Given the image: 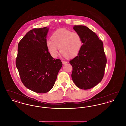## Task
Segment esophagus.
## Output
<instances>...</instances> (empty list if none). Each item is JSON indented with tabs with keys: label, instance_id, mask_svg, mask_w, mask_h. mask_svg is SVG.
Masks as SVG:
<instances>
[{
	"label": "esophagus",
	"instance_id": "esophagus-1",
	"mask_svg": "<svg viewBox=\"0 0 126 126\" xmlns=\"http://www.w3.org/2000/svg\"><path fill=\"white\" fill-rule=\"evenodd\" d=\"M62 62L63 64H66L67 63V61H64V60H62Z\"/></svg>",
	"mask_w": 126,
	"mask_h": 126
}]
</instances>
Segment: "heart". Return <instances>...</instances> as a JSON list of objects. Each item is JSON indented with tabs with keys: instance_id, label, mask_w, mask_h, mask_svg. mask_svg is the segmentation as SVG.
I'll return each instance as SVG.
<instances>
[{
	"instance_id": "1",
	"label": "heart",
	"mask_w": 126,
	"mask_h": 126,
	"mask_svg": "<svg viewBox=\"0 0 126 126\" xmlns=\"http://www.w3.org/2000/svg\"><path fill=\"white\" fill-rule=\"evenodd\" d=\"M46 46L51 56L56 58L60 52L64 57L72 58L80 52L82 46V40L77 32L66 29L56 31L52 35V39L46 41Z\"/></svg>"
}]
</instances>
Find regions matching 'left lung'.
Wrapping results in <instances>:
<instances>
[{"label": "left lung", "instance_id": "left-lung-1", "mask_svg": "<svg viewBox=\"0 0 126 126\" xmlns=\"http://www.w3.org/2000/svg\"><path fill=\"white\" fill-rule=\"evenodd\" d=\"M73 29L81 36L83 44L78 56L69 61L73 67L71 77L78 88L89 89L102 79L107 59L103 44L96 33L84 25Z\"/></svg>", "mask_w": 126, "mask_h": 126}]
</instances>
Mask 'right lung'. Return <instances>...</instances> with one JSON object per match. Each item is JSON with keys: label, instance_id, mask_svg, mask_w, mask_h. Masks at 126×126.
Masks as SVG:
<instances>
[{"label": "right lung", "instance_id": "obj_1", "mask_svg": "<svg viewBox=\"0 0 126 126\" xmlns=\"http://www.w3.org/2000/svg\"><path fill=\"white\" fill-rule=\"evenodd\" d=\"M47 27L29 31L19 42L16 66L24 86L37 93H47L54 86L62 66L46 46Z\"/></svg>", "mask_w": 126, "mask_h": 126}]
</instances>
